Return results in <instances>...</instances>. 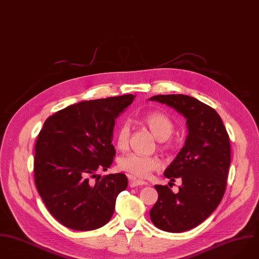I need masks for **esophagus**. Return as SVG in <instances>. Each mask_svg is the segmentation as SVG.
<instances>
[{"label":"esophagus","mask_w":259,"mask_h":259,"mask_svg":"<svg viewBox=\"0 0 259 259\" xmlns=\"http://www.w3.org/2000/svg\"><path fill=\"white\" fill-rule=\"evenodd\" d=\"M148 183L144 180H140V179H136V178H130V187H137V186H144L147 185Z\"/></svg>","instance_id":"1"}]
</instances>
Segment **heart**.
<instances>
[{
    "label": "heart",
    "instance_id": "obj_1",
    "mask_svg": "<svg viewBox=\"0 0 259 259\" xmlns=\"http://www.w3.org/2000/svg\"><path fill=\"white\" fill-rule=\"evenodd\" d=\"M142 122L149 128L152 134L161 142H167L174 131L172 119L161 111H151L142 117ZM130 126L123 122L116 132V145L119 149H125L130 139ZM161 160L156 156H145L129 153L122 156L119 160V167L134 176L140 178L149 177L161 167Z\"/></svg>",
    "mask_w": 259,
    "mask_h": 259
}]
</instances>
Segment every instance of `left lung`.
<instances>
[{
	"label": "left lung",
	"instance_id": "left-lung-1",
	"mask_svg": "<svg viewBox=\"0 0 259 259\" xmlns=\"http://www.w3.org/2000/svg\"><path fill=\"white\" fill-rule=\"evenodd\" d=\"M151 101L166 104L187 120L188 136L164 175L182 179L178 193L155 185L158 200L150 210L157 228L183 232L203 222L219 205L226 189L231 159L229 135L218 113L206 104L182 94L156 95Z\"/></svg>",
	"mask_w": 259,
	"mask_h": 259
}]
</instances>
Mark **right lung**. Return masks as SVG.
<instances>
[{
  "instance_id": "1",
  "label": "right lung",
  "mask_w": 259,
  "mask_h": 259,
  "mask_svg": "<svg viewBox=\"0 0 259 259\" xmlns=\"http://www.w3.org/2000/svg\"><path fill=\"white\" fill-rule=\"evenodd\" d=\"M134 98L127 94L83 101L45 121L35 145V184L49 212L64 226L88 231L111 219L128 179L123 173L91 178L112 165L115 119Z\"/></svg>"
}]
</instances>
